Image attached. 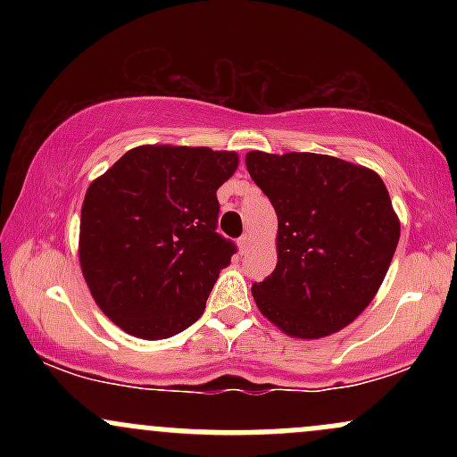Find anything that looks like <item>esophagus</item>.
I'll list each match as a JSON object with an SVG mask.
<instances>
[{"instance_id": "esophagus-1", "label": "esophagus", "mask_w": 457, "mask_h": 457, "mask_svg": "<svg viewBox=\"0 0 457 457\" xmlns=\"http://www.w3.org/2000/svg\"><path fill=\"white\" fill-rule=\"evenodd\" d=\"M251 246V236H240L238 238V249H240V253H246V249H249Z\"/></svg>"}]
</instances>
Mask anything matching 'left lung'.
Masks as SVG:
<instances>
[{
  "mask_svg": "<svg viewBox=\"0 0 457 457\" xmlns=\"http://www.w3.org/2000/svg\"><path fill=\"white\" fill-rule=\"evenodd\" d=\"M246 170L277 212V266L255 305L283 333L320 339L363 313L385 281L400 219L382 178L313 152L251 150Z\"/></svg>",
  "mask_w": 457,
  "mask_h": 457,
  "instance_id": "obj_1",
  "label": "left lung"
}]
</instances>
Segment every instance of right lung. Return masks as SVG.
I'll list each match as a JSON object with an SVG mask.
<instances>
[{
  "label": "right lung",
  "mask_w": 457,
  "mask_h": 457,
  "mask_svg": "<svg viewBox=\"0 0 457 457\" xmlns=\"http://www.w3.org/2000/svg\"><path fill=\"white\" fill-rule=\"evenodd\" d=\"M236 167L229 150L137 145L87 187L79 264L113 324L167 339L202 316L236 251L214 232L217 188Z\"/></svg>",
  "instance_id": "right-lung-1"
}]
</instances>
